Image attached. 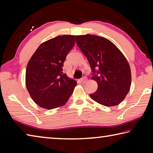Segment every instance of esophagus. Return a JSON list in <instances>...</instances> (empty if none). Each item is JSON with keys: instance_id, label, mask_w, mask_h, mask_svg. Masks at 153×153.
<instances>
[{"instance_id": "obj_1", "label": "esophagus", "mask_w": 153, "mask_h": 153, "mask_svg": "<svg viewBox=\"0 0 153 153\" xmlns=\"http://www.w3.org/2000/svg\"><path fill=\"white\" fill-rule=\"evenodd\" d=\"M87 81V77H86V76H84V77H82V78H81V82H82V83H85Z\"/></svg>"}]
</instances>
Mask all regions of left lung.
<instances>
[{"label":"left lung","instance_id":"1","mask_svg":"<svg viewBox=\"0 0 153 153\" xmlns=\"http://www.w3.org/2000/svg\"><path fill=\"white\" fill-rule=\"evenodd\" d=\"M76 43L86 56L98 89L90 96L107 107L120 104L131 86V71L122 53L110 40L100 36H76Z\"/></svg>","mask_w":153,"mask_h":153}]
</instances>
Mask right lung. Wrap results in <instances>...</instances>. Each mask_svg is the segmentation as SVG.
Returning a JSON list of instances; mask_svg holds the SVG:
<instances>
[{"instance_id": "right-lung-1", "label": "right lung", "mask_w": 153, "mask_h": 153, "mask_svg": "<svg viewBox=\"0 0 153 153\" xmlns=\"http://www.w3.org/2000/svg\"><path fill=\"white\" fill-rule=\"evenodd\" d=\"M76 36H59L39 46L26 68L27 91L40 107L53 109L64 105L77 82L63 74L67 55L75 45Z\"/></svg>"}]
</instances>
